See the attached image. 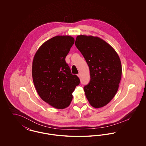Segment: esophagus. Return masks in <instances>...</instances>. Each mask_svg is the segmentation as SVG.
Instances as JSON below:
<instances>
[{"instance_id":"1","label":"esophagus","mask_w":146,"mask_h":146,"mask_svg":"<svg viewBox=\"0 0 146 146\" xmlns=\"http://www.w3.org/2000/svg\"><path fill=\"white\" fill-rule=\"evenodd\" d=\"M78 76L79 78H80V77H81V74H80V73L78 74Z\"/></svg>"}]
</instances>
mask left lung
I'll return each mask as SVG.
<instances>
[{
  "instance_id": "8db88e82",
  "label": "left lung",
  "mask_w": 146,
  "mask_h": 146,
  "mask_svg": "<svg viewBox=\"0 0 146 146\" xmlns=\"http://www.w3.org/2000/svg\"><path fill=\"white\" fill-rule=\"evenodd\" d=\"M75 45L85 59L90 81L84 87L86 97L95 108L108 104L115 95L121 78V64L118 54L102 39L80 35Z\"/></svg>"
}]
</instances>
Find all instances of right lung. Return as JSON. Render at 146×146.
<instances>
[{
	"label": "right lung",
	"mask_w": 146,
	"mask_h": 146,
	"mask_svg": "<svg viewBox=\"0 0 146 146\" xmlns=\"http://www.w3.org/2000/svg\"><path fill=\"white\" fill-rule=\"evenodd\" d=\"M74 43L72 36H54L42 44L32 63L33 80L38 95L44 101L57 109L70 106L72 93L80 84L79 78L72 74L65 61Z\"/></svg>",
	"instance_id": "1"
}]
</instances>
